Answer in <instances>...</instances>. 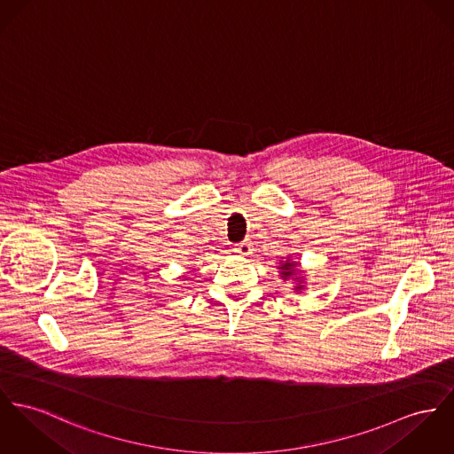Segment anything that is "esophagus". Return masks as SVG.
I'll return each mask as SVG.
<instances>
[{
    "instance_id": "obj_1",
    "label": "esophagus",
    "mask_w": 454,
    "mask_h": 454,
    "mask_svg": "<svg viewBox=\"0 0 454 454\" xmlns=\"http://www.w3.org/2000/svg\"><path fill=\"white\" fill-rule=\"evenodd\" d=\"M235 252H237L239 255H250V254H252V244H250V242H242V244H239L235 247Z\"/></svg>"
}]
</instances>
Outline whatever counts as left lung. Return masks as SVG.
Masks as SVG:
<instances>
[{
    "label": "left lung",
    "instance_id": "left-lung-1",
    "mask_svg": "<svg viewBox=\"0 0 454 454\" xmlns=\"http://www.w3.org/2000/svg\"><path fill=\"white\" fill-rule=\"evenodd\" d=\"M294 268H295V264H292V262H283V266L279 268V270H283V271H281L283 279H286L292 275V270H294ZM297 288H301V286H297Z\"/></svg>",
    "mask_w": 454,
    "mask_h": 454
}]
</instances>
